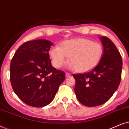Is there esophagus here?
<instances>
[{
  "instance_id": "1",
  "label": "esophagus",
  "mask_w": 129,
  "mask_h": 129,
  "mask_svg": "<svg viewBox=\"0 0 129 129\" xmlns=\"http://www.w3.org/2000/svg\"><path fill=\"white\" fill-rule=\"evenodd\" d=\"M70 76H71V74H70V73H66V77H70Z\"/></svg>"
}]
</instances>
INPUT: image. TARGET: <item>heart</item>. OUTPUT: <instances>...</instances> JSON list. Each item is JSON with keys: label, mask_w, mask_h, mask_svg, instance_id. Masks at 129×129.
Returning <instances> with one entry per match:
<instances>
[{"label": "heart", "mask_w": 129, "mask_h": 129, "mask_svg": "<svg viewBox=\"0 0 129 129\" xmlns=\"http://www.w3.org/2000/svg\"><path fill=\"white\" fill-rule=\"evenodd\" d=\"M103 49L101 44L93 42L87 39L79 38L62 42L59 47H53L49 54L53 64L56 68H61L68 62L75 71L83 73L94 68L102 57Z\"/></svg>", "instance_id": "heart-1"}]
</instances>
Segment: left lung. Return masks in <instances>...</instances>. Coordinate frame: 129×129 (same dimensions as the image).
I'll list each match as a JSON object with an SVG mask.
<instances>
[{
    "label": "left lung",
    "mask_w": 129,
    "mask_h": 129,
    "mask_svg": "<svg viewBox=\"0 0 129 129\" xmlns=\"http://www.w3.org/2000/svg\"><path fill=\"white\" fill-rule=\"evenodd\" d=\"M103 54L99 64L90 71L74 74L77 99L88 107L102 105L110 99L121 80L122 60L113 42L106 36L100 38Z\"/></svg>",
    "instance_id": "left-lung-1"
}]
</instances>
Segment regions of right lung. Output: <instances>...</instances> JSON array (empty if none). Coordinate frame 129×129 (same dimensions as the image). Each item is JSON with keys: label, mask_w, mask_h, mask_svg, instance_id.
<instances>
[{"label": "right lung", "mask_w": 129, "mask_h": 129, "mask_svg": "<svg viewBox=\"0 0 129 129\" xmlns=\"http://www.w3.org/2000/svg\"><path fill=\"white\" fill-rule=\"evenodd\" d=\"M53 43L38 39L24 43L17 49L10 66L13 91L26 105L42 107L50 104L65 73L52 66L49 52Z\"/></svg>", "instance_id": "1"}]
</instances>
